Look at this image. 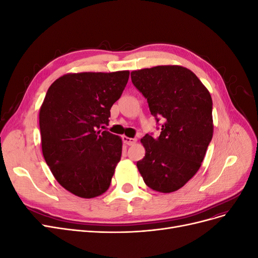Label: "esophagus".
Instances as JSON below:
<instances>
[{
  "mask_svg": "<svg viewBox=\"0 0 258 258\" xmlns=\"http://www.w3.org/2000/svg\"><path fill=\"white\" fill-rule=\"evenodd\" d=\"M122 141H123L124 144H127V145L130 146V145H134V144L137 143V139H132V138H128L126 136H123L122 137Z\"/></svg>",
  "mask_w": 258,
  "mask_h": 258,
  "instance_id": "esophagus-1",
  "label": "esophagus"
}]
</instances>
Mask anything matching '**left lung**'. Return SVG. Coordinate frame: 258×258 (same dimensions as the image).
I'll list each match as a JSON object with an SVG mask.
<instances>
[{
	"label": "left lung",
	"mask_w": 258,
	"mask_h": 258,
	"mask_svg": "<svg viewBox=\"0 0 258 258\" xmlns=\"http://www.w3.org/2000/svg\"><path fill=\"white\" fill-rule=\"evenodd\" d=\"M131 81L157 122L162 121L159 138L141 139L145 156L137 167L153 190L175 191L197 173L212 140V98L196 74L182 66L137 70Z\"/></svg>",
	"instance_id": "left-lung-1"
}]
</instances>
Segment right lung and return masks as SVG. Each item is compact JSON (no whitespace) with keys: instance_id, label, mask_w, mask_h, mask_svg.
Returning a JSON list of instances; mask_svg holds the SVG:
<instances>
[{"instance_id":"add662e5","label":"right lung","mask_w":258,"mask_h":258,"mask_svg":"<svg viewBox=\"0 0 258 258\" xmlns=\"http://www.w3.org/2000/svg\"><path fill=\"white\" fill-rule=\"evenodd\" d=\"M129 71L68 73L54 81L40 108L42 152L57 182L81 198L110 187L121 138L103 130Z\"/></svg>"}]
</instances>
